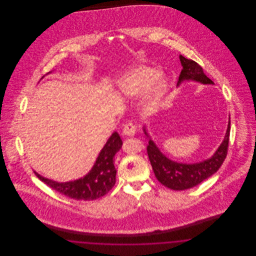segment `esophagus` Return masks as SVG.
<instances>
[{
	"label": "esophagus",
	"instance_id": "34e87169",
	"mask_svg": "<svg viewBox=\"0 0 256 256\" xmlns=\"http://www.w3.org/2000/svg\"><path fill=\"white\" fill-rule=\"evenodd\" d=\"M135 132H136V128H135L134 124L128 122V124L124 126V128H122V134H124V135L128 136V137H132V136L135 135Z\"/></svg>",
	"mask_w": 256,
	"mask_h": 256
}]
</instances>
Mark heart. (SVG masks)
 Here are the masks:
<instances>
[{
	"label": "heart",
	"mask_w": 256,
	"mask_h": 256,
	"mask_svg": "<svg viewBox=\"0 0 256 256\" xmlns=\"http://www.w3.org/2000/svg\"><path fill=\"white\" fill-rule=\"evenodd\" d=\"M119 93L126 98H137L143 94V106L146 112L158 110L169 90V82L162 76V72L154 67L136 65L117 80Z\"/></svg>",
	"instance_id": "heart-1"
}]
</instances>
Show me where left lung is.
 <instances>
[{
	"mask_svg": "<svg viewBox=\"0 0 256 256\" xmlns=\"http://www.w3.org/2000/svg\"><path fill=\"white\" fill-rule=\"evenodd\" d=\"M180 60L182 70L180 74L176 86H180L184 82H196L202 84H214V82L204 74L202 68L196 62L185 58L182 54L180 56ZM143 132L148 138L146 150L156 178L164 186L172 190L182 191L196 186L219 170L228 152L230 132V117L228 118V124L224 138L219 148L211 158L196 163H180L172 160L166 156L156 146L148 132L146 126H143Z\"/></svg>",
	"mask_w": 256,
	"mask_h": 256,
	"instance_id": "8db88e82",
	"label": "left lung"
}]
</instances>
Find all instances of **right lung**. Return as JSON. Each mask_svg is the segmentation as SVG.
I'll return each instance as SVG.
<instances>
[{"instance_id":"add662e5","label":"right lung","mask_w":256,"mask_h":256,"mask_svg":"<svg viewBox=\"0 0 256 256\" xmlns=\"http://www.w3.org/2000/svg\"><path fill=\"white\" fill-rule=\"evenodd\" d=\"M120 135L114 132L106 145L100 150L97 159L86 176L76 180L58 182L39 174L37 178L52 189L76 200H93L108 194L116 182L117 170L114 166V156L122 148Z\"/></svg>"}]
</instances>
